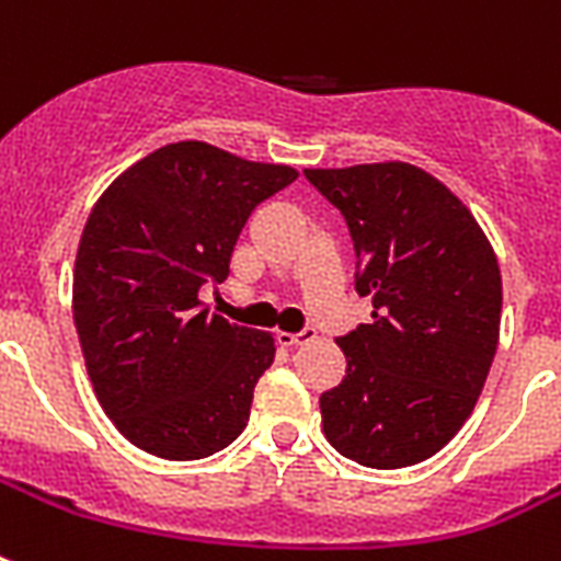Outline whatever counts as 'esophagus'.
<instances>
[{
	"label": "esophagus",
	"instance_id": "esophagus-1",
	"mask_svg": "<svg viewBox=\"0 0 561 561\" xmlns=\"http://www.w3.org/2000/svg\"><path fill=\"white\" fill-rule=\"evenodd\" d=\"M317 337L314 329H302V332L290 334V332H279L276 334V341H279V346H302V343H311Z\"/></svg>",
	"mask_w": 561,
	"mask_h": 561
}]
</instances>
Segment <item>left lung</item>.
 Segmentation results:
<instances>
[{
	"label": "left lung",
	"mask_w": 561,
	"mask_h": 561,
	"mask_svg": "<svg viewBox=\"0 0 561 561\" xmlns=\"http://www.w3.org/2000/svg\"><path fill=\"white\" fill-rule=\"evenodd\" d=\"M355 241L373 320L337 337L346 378L320 396L325 439L369 469L434 457L471 416L501 334V267L462 201L410 162L306 169Z\"/></svg>",
	"instance_id": "left-lung-1"
}]
</instances>
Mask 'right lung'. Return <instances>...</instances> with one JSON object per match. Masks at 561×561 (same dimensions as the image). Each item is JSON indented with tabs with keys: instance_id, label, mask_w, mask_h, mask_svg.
Returning <instances> with one entry per match:
<instances>
[{
	"instance_id": "obj_1",
	"label": "right lung",
	"mask_w": 561,
	"mask_h": 561,
	"mask_svg": "<svg viewBox=\"0 0 561 561\" xmlns=\"http://www.w3.org/2000/svg\"><path fill=\"white\" fill-rule=\"evenodd\" d=\"M294 180L290 165L174 142L92 206L75 259V329L101 408L136 448L201 460L247 427L276 346L209 314L201 288L227 279L250 211Z\"/></svg>"
}]
</instances>
